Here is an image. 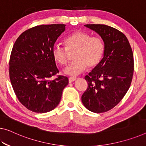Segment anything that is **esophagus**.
<instances>
[{
  "label": "esophagus",
  "mask_w": 146,
  "mask_h": 146,
  "mask_svg": "<svg viewBox=\"0 0 146 146\" xmlns=\"http://www.w3.org/2000/svg\"><path fill=\"white\" fill-rule=\"evenodd\" d=\"M76 80V78H75V77H70L68 78V82H69V83H72V82H74Z\"/></svg>",
  "instance_id": "obj_1"
}]
</instances>
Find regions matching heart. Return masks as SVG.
Masks as SVG:
<instances>
[{"mask_svg":"<svg viewBox=\"0 0 146 146\" xmlns=\"http://www.w3.org/2000/svg\"><path fill=\"white\" fill-rule=\"evenodd\" d=\"M66 47L56 44L52 49L54 59L61 65H65L69 60V52H74V60L67 66L64 72L67 75L76 76L84 72L87 66L92 68L97 66L104 53V43L98 36H91L89 33L78 31L64 40Z\"/></svg>","mask_w":146,"mask_h":146,"instance_id":"b5f03b06","label":"heart"}]
</instances>
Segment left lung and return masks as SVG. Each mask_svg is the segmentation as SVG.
Instances as JSON below:
<instances>
[{"mask_svg": "<svg viewBox=\"0 0 146 146\" xmlns=\"http://www.w3.org/2000/svg\"><path fill=\"white\" fill-rule=\"evenodd\" d=\"M85 26L95 31L104 42V57L85 77L88 87L82 96L85 107L103 113L115 107L129 90L134 72V57L129 40L123 33L100 24Z\"/></svg>", "mask_w": 146, "mask_h": 146, "instance_id": "obj_1", "label": "left lung"}]
</instances>
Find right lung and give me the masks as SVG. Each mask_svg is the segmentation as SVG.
I'll list each match as a JSON object with an SVG mask.
<instances>
[{
  "instance_id": "1",
  "label": "right lung",
  "mask_w": 146,
  "mask_h": 146,
  "mask_svg": "<svg viewBox=\"0 0 146 146\" xmlns=\"http://www.w3.org/2000/svg\"><path fill=\"white\" fill-rule=\"evenodd\" d=\"M64 24L40 25L22 33L13 44L9 61V74L19 102L29 110L46 113L60 102L68 84L59 72L52 55ZM57 76L55 79L51 78Z\"/></svg>"
}]
</instances>
